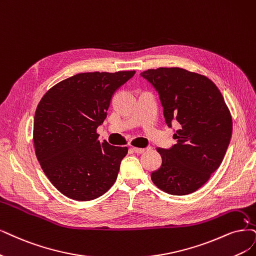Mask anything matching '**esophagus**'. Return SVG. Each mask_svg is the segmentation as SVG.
<instances>
[{
	"mask_svg": "<svg viewBox=\"0 0 256 256\" xmlns=\"http://www.w3.org/2000/svg\"><path fill=\"white\" fill-rule=\"evenodd\" d=\"M133 150H134V152L135 153H137V154H142L144 152V148H135V146H133Z\"/></svg>",
	"mask_w": 256,
	"mask_h": 256,
	"instance_id": "esophagus-1",
	"label": "esophagus"
}]
</instances>
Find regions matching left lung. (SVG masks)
I'll return each mask as SVG.
<instances>
[{
	"instance_id": "8db88e82",
	"label": "left lung",
	"mask_w": 256,
	"mask_h": 256,
	"mask_svg": "<svg viewBox=\"0 0 256 256\" xmlns=\"http://www.w3.org/2000/svg\"><path fill=\"white\" fill-rule=\"evenodd\" d=\"M159 94L166 124L179 126L170 150L157 148L162 164L150 174L171 195L191 194L220 168L232 135V117L218 88L206 76L180 68L141 72Z\"/></svg>"
}]
</instances>
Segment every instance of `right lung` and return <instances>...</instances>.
Wrapping results in <instances>:
<instances>
[{
  "label": "right lung",
  "instance_id": "obj_1",
  "mask_svg": "<svg viewBox=\"0 0 256 256\" xmlns=\"http://www.w3.org/2000/svg\"><path fill=\"white\" fill-rule=\"evenodd\" d=\"M135 70L81 72L56 83L38 104L34 121L36 156L46 177L66 197L86 202L115 184L128 148L100 142L112 94Z\"/></svg>",
  "mask_w": 256,
  "mask_h": 256
}]
</instances>
